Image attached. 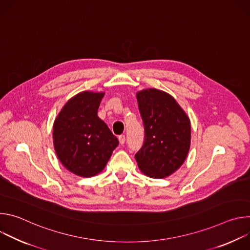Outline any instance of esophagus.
Here are the masks:
<instances>
[{"instance_id":"obj_1","label":"esophagus","mask_w":250,"mask_h":250,"mask_svg":"<svg viewBox=\"0 0 250 250\" xmlns=\"http://www.w3.org/2000/svg\"><path fill=\"white\" fill-rule=\"evenodd\" d=\"M119 140H120V144L123 146L125 144V134L119 135Z\"/></svg>"}]
</instances>
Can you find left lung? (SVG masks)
Instances as JSON below:
<instances>
[{"label":"left lung","instance_id":"left-lung-1","mask_svg":"<svg viewBox=\"0 0 250 250\" xmlns=\"http://www.w3.org/2000/svg\"><path fill=\"white\" fill-rule=\"evenodd\" d=\"M145 140L134 155L142 173L164 178L185 161L190 148V120L169 94L146 89L136 94Z\"/></svg>","mask_w":250,"mask_h":250}]
</instances>
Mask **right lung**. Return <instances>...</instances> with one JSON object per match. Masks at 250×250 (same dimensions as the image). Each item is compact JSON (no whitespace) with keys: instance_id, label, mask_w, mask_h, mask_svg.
Listing matches in <instances>:
<instances>
[{"instance_id":"1","label":"right lung","mask_w":250,"mask_h":250,"mask_svg":"<svg viewBox=\"0 0 250 250\" xmlns=\"http://www.w3.org/2000/svg\"><path fill=\"white\" fill-rule=\"evenodd\" d=\"M104 93L82 92L70 99L53 125V144L63 166L81 177L100 173L119 146L117 136L98 117Z\"/></svg>"}]
</instances>
